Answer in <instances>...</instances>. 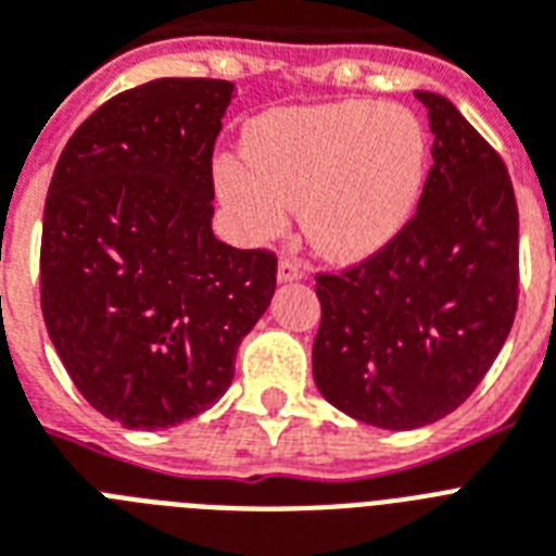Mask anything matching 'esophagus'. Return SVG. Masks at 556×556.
Returning <instances> with one entry per match:
<instances>
[{
	"instance_id": "34e87169",
	"label": "esophagus",
	"mask_w": 556,
	"mask_h": 556,
	"mask_svg": "<svg viewBox=\"0 0 556 556\" xmlns=\"http://www.w3.org/2000/svg\"><path fill=\"white\" fill-rule=\"evenodd\" d=\"M301 278H304V267H301V261L281 258V264H278V281L289 283V281H301Z\"/></svg>"
}]
</instances>
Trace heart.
<instances>
[{
	"mask_svg": "<svg viewBox=\"0 0 556 556\" xmlns=\"http://www.w3.org/2000/svg\"><path fill=\"white\" fill-rule=\"evenodd\" d=\"M247 159L224 155L215 181L250 238L281 236L304 206L312 247L332 261L383 250L424 195L432 139L401 104L341 102L252 122Z\"/></svg>",
	"mask_w": 556,
	"mask_h": 556,
	"instance_id": "heart-1",
	"label": "heart"
}]
</instances>
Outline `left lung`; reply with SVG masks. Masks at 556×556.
Masks as SVG:
<instances>
[{"instance_id":"obj_1","label":"left lung","mask_w":556,"mask_h":556,"mask_svg":"<svg viewBox=\"0 0 556 556\" xmlns=\"http://www.w3.org/2000/svg\"><path fill=\"white\" fill-rule=\"evenodd\" d=\"M415 96L434 132L417 213L361 264L315 275L320 394L394 432L434 424L475 392L520 295V218L506 164L448 99Z\"/></svg>"}]
</instances>
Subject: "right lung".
Segmentation results:
<instances>
[{
	"label": "right lung",
	"instance_id": "1",
	"mask_svg": "<svg viewBox=\"0 0 556 556\" xmlns=\"http://www.w3.org/2000/svg\"><path fill=\"white\" fill-rule=\"evenodd\" d=\"M232 81L155 79L90 113L45 201L50 341L85 401L127 429L210 409L267 312L278 258L213 236V147Z\"/></svg>",
	"mask_w": 556,
	"mask_h": 556
}]
</instances>
